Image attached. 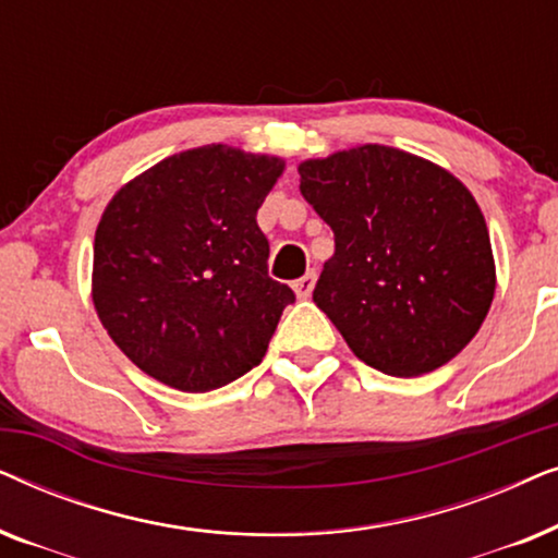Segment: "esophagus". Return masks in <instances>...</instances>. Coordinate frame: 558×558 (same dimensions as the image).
Wrapping results in <instances>:
<instances>
[{"mask_svg": "<svg viewBox=\"0 0 558 558\" xmlns=\"http://www.w3.org/2000/svg\"><path fill=\"white\" fill-rule=\"evenodd\" d=\"M315 281H317V274L315 271H307L302 279L294 281V292L300 300H307L312 296V289H315Z\"/></svg>", "mask_w": 558, "mask_h": 558, "instance_id": "34e87169", "label": "esophagus"}]
</instances>
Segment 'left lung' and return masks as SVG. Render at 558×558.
<instances>
[{
  "label": "left lung",
  "instance_id": "left-lung-1",
  "mask_svg": "<svg viewBox=\"0 0 558 558\" xmlns=\"http://www.w3.org/2000/svg\"><path fill=\"white\" fill-rule=\"evenodd\" d=\"M300 190L335 233L312 300L363 363L422 376L475 338L495 262L483 210L454 174L363 144L302 162Z\"/></svg>",
  "mask_w": 558,
  "mask_h": 558
}]
</instances>
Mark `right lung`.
I'll return each instance as SVG.
<instances>
[{
  "mask_svg": "<svg viewBox=\"0 0 558 558\" xmlns=\"http://www.w3.org/2000/svg\"><path fill=\"white\" fill-rule=\"evenodd\" d=\"M284 162L208 144L142 172L94 241L98 319L129 361L187 393L262 363L294 292L269 277L256 213Z\"/></svg>",
  "mask_w": 558,
  "mask_h": 558,
  "instance_id": "right-lung-1",
  "label": "right lung"
}]
</instances>
